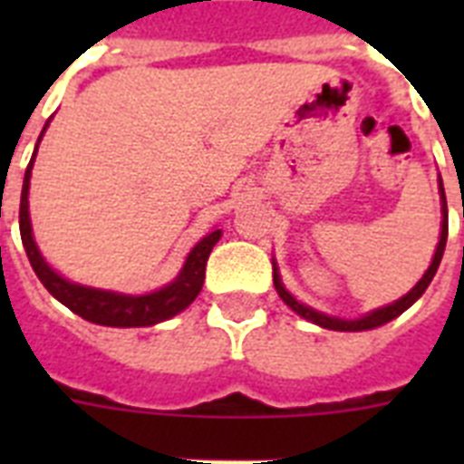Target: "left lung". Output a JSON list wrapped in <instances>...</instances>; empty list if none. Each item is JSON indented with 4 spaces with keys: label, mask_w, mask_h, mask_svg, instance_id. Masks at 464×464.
Wrapping results in <instances>:
<instances>
[{
    "label": "left lung",
    "mask_w": 464,
    "mask_h": 464,
    "mask_svg": "<svg viewBox=\"0 0 464 464\" xmlns=\"http://www.w3.org/2000/svg\"><path fill=\"white\" fill-rule=\"evenodd\" d=\"M440 202H443L440 204L443 221H440V240H439V246H436V255H433L431 265H429V269H426V275L419 279L417 286H414L410 294H404V296L400 298V301H395V304L382 305V308L373 310V313H368V315H363V317H356V320H342V317L324 315V313H320V310H313V308H308V305L298 304L296 298L291 296L289 291H286V286L282 284V276H279V272H276V262H272V267H275L276 294H279V298H282L284 304L289 305L294 313H298V315L305 317V320H310V323L320 324V327H327V330H339V332L373 330V327H381V324L390 323V320H395V317L402 315L404 310L410 308L414 301H419V298H421V294L429 289V284H431V279L436 276V269H439L440 257H443V250H446V240H448V204H446V192H443V182H440Z\"/></svg>",
    "instance_id": "8db88e82"
}]
</instances>
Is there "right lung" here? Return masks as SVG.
I'll use <instances>...</instances> for the list:
<instances>
[{
	"instance_id": "right-lung-1",
	"label": "right lung",
	"mask_w": 464,
	"mask_h": 464,
	"mask_svg": "<svg viewBox=\"0 0 464 464\" xmlns=\"http://www.w3.org/2000/svg\"><path fill=\"white\" fill-rule=\"evenodd\" d=\"M50 122V120H47ZM47 127V125H45ZM43 127V132H45ZM43 137V134H40ZM40 144V140H38ZM38 151V147H35ZM35 151L33 159L25 168L24 175V189H21V209H18V228H21V240H24L25 255L31 260L33 272L38 275L50 294H53L60 304L67 305L69 310H74L76 315H82L83 320L96 324H105V327H149V324L163 323L168 317L178 315L180 310L188 308L197 298V294L202 291L204 284V269H207V260H209L211 247L217 246L221 238V228L207 233L192 250H189L188 260L182 265L180 275L175 276V282H170L163 289L154 291V294H144V296H127V294H115V291L91 289V286H82V284L67 282L64 276H60L45 257L40 255L35 240H33L31 228V214H28V188H31V170L33 160H35Z\"/></svg>"
}]
</instances>
